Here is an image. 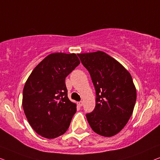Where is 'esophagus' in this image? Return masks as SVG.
Listing matches in <instances>:
<instances>
[{"label": "esophagus", "mask_w": 160, "mask_h": 160, "mask_svg": "<svg viewBox=\"0 0 160 160\" xmlns=\"http://www.w3.org/2000/svg\"><path fill=\"white\" fill-rule=\"evenodd\" d=\"M78 106H79V107H82V104H83V102H79L78 103Z\"/></svg>", "instance_id": "1"}]
</instances>
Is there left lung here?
Here are the masks:
<instances>
[{"label":"left lung","instance_id":"left-lung-1","mask_svg":"<svg viewBox=\"0 0 160 160\" xmlns=\"http://www.w3.org/2000/svg\"><path fill=\"white\" fill-rule=\"evenodd\" d=\"M78 56L89 72L96 90V107L86 114L88 122L97 134L113 136L125 127L133 112L136 89L131 75L103 51Z\"/></svg>","mask_w":160,"mask_h":160}]
</instances>
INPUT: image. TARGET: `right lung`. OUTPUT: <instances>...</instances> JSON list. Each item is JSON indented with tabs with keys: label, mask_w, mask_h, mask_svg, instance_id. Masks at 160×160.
Here are the masks:
<instances>
[{
	"label": "right lung",
	"mask_w": 160,
	"mask_h": 160,
	"mask_svg": "<svg viewBox=\"0 0 160 160\" xmlns=\"http://www.w3.org/2000/svg\"><path fill=\"white\" fill-rule=\"evenodd\" d=\"M80 63L75 53H51L27 80L22 107L31 127L42 137L57 138L69 128L77 108L67 96L65 78Z\"/></svg>",
	"instance_id": "right-lung-1"
}]
</instances>
